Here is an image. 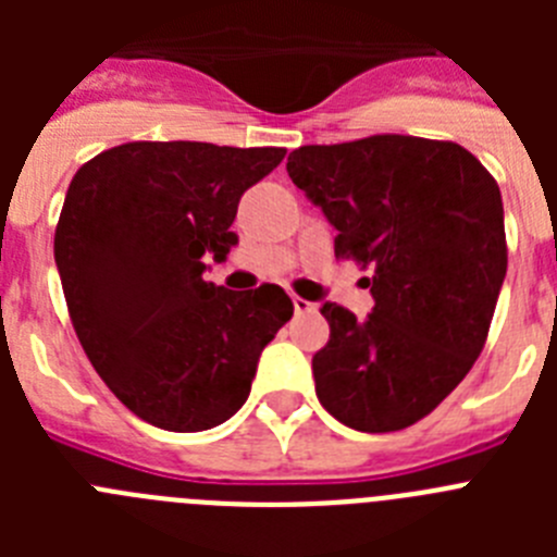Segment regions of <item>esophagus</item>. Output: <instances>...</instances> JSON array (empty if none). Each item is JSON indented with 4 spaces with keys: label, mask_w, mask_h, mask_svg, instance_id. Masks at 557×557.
Masks as SVG:
<instances>
[{
    "label": "esophagus",
    "mask_w": 557,
    "mask_h": 557,
    "mask_svg": "<svg viewBox=\"0 0 557 557\" xmlns=\"http://www.w3.org/2000/svg\"><path fill=\"white\" fill-rule=\"evenodd\" d=\"M293 309H295V314H307V312H314V304L304 301V298L293 295Z\"/></svg>",
    "instance_id": "obj_1"
}]
</instances>
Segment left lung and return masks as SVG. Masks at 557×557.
<instances>
[{"label":"left lung","mask_w":557,"mask_h":557,"mask_svg":"<svg viewBox=\"0 0 557 557\" xmlns=\"http://www.w3.org/2000/svg\"><path fill=\"white\" fill-rule=\"evenodd\" d=\"M287 172L337 231L334 256L371 268L368 318L321 307L314 393L351 430H405L485 346L508 273L499 186L466 147L398 133L298 147Z\"/></svg>","instance_id":"left-lung-1"}]
</instances>
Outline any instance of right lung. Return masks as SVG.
Returning <instances> with one entry per match:
<instances>
[{
  "label": "right lung",
  "instance_id": "right-lung-1",
  "mask_svg": "<svg viewBox=\"0 0 557 557\" xmlns=\"http://www.w3.org/2000/svg\"><path fill=\"white\" fill-rule=\"evenodd\" d=\"M284 147L127 141L83 164L55 228V264L83 351L122 405L170 432H203L245 405L256 366L293 318L278 284L206 282L239 198Z\"/></svg>",
  "mask_w": 557,
  "mask_h": 557
}]
</instances>
